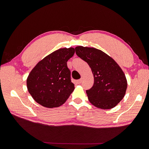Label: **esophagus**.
Masks as SVG:
<instances>
[{
    "label": "esophagus",
    "instance_id": "34e87169",
    "mask_svg": "<svg viewBox=\"0 0 149 149\" xmlns=\"http://www.w3.org/2000/svg\"><path fill=\"white\" fill-rule=\"evenodd\" d=\"M81 83V79H80V80H78L77 81V84H80Z\"/></svg>",
    "mask_w": 149,
    "mask_h": 149
}]
</instances>
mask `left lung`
<instances>
[{
  "label": "left lung",
  "instance_id": "obj_1",
  "mask_svg": "<svg viewBox=\"0 0 149 149\" xmlns=\"http://www.w3.org/2000/svg\"><path fill=\"white\" fill-rule=\"evenodd\" d=\"M75 53L88 63L94 78L93 86L86 91L89 102L101 109L115 107L124 98L127 81L122 69L107 54L90 47H75Z\"/></svg>",
  "mask_w": 149,
  "mask_h": 149
}]
</instances>
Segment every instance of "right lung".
<instances>
[{"label": "right lung", "mask_w": 149, "mask_h": 149, "mask_svg": "<svg viewBox=\"0 0 149 149\" xmlns=\"http://www.w3.org/2000/svg\"><path fill=\"white\" fill-rule=\"evenodd\" d=\"M75 53L74 48H60L46 56L31 70L27 89L37 103L48 108L63 104L74 91L67 61Z\"/></svg>", "instance_id": "add662e5"}]
</instances>
